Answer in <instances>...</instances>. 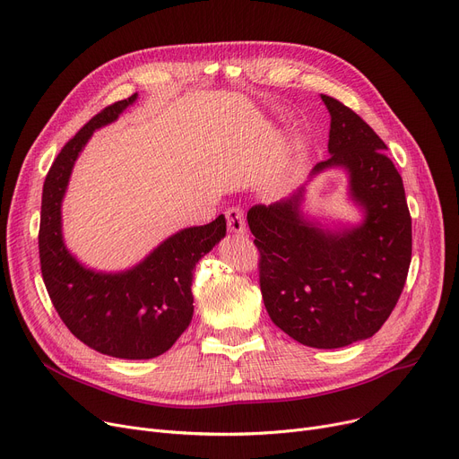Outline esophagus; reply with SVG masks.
Returning a JSON list of instances; mask_svg holds the SVG:
<instances>
[{
	"mask_svg": "<svg viewBox=\"0 0 459 459\" xmlns=\"http://www.w3.org/2000/svg\"><path fill=\"white\" fill-rule=\"evenodd\" d=\"M227 225L232 234H246V215L242 208H229L227 210Z\"/></svg>",
	"mask_w": 459,
	"mask_h": 459,
	"instance_id": "esophagus-1",
	"label": "esophagus"
}]
</instances>
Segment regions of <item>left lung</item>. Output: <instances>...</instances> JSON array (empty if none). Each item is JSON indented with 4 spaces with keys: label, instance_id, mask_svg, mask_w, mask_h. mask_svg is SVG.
Returning <instances> with one entry per match:
<instances>
[{
    "label": "left lung",
    "instance_id": "obj_1",
    "mask_svg": "<svg viewBox=\"0 0 459 459\" xmlns=\"http://www.w3.org/2000/svg\"><path fill=\"white\" fill-rule=\"evenodd\" d=\"M331 115L329 158L292 195L256 204L247 223L260 251V290L272 322L320 350L370 339L387 322L411 264V215L387 144L342 102L322 94ZM329 168L349 173L357 226L329 230L302 212L306 184Z\"/></svg>",
    "mask_w": 459,
    "mask_h": 459
}]
</instances>
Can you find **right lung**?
<instances>
[{
  "mask_svg": "<svg viewBox=\"0 0 459 459\" xmlns=\"http://www.w3.org/2000/svg\"><path fill=\"white\" fill-rule=\"evenodd\" d=\"M137 100L108 106L72 137L52 163L42 187L40 270L57 315L89 348L117 359H152L171 348L193 318V270L227 234L225 215L187 227L125 272H96L66 249L61 206L72 169L92 132L108 126Z\"/></svg>",
  "mask_w": 459,
  "mask_h": 459,
  "instance_id": "1",
  "label": "right lung"
}]
</instances>
